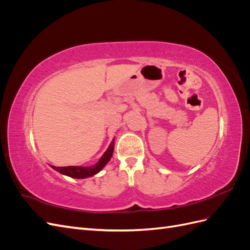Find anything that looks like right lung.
<instances>
[{
  "label": "right lung",
  "mask_w": 250,
  "mask_h": 250,
  "mask_svg": "<svg viewBox=\"0 0 250 250\" xmlns=\"http://www.w3.org/2000/svg\"><path fill=\"white\" fill-rule=\"evenodd\" d=\"M113 147H115V139L109 144L107 150L105 151L101 158L98 161L97 164L89 166V167H81V166H69V167H55V166H51L52 169L56 170L57 172L62 173V175H66L72 178H87L90 176L96 175L97 173H99L106 164L109 162V160L113 153Z\"/></svg>",
  "instance_id": "add662e5"
}]
</instances>
